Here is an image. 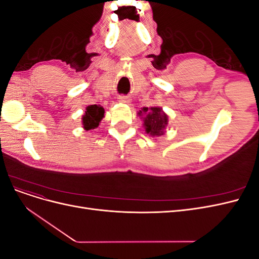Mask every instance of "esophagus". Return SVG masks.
I'll list each match as a JSON object with an SVG mask.
<instances>
[{
  "instance_id": "34e87169",
  "label": "esophagus",
  "mask_w": 259,
  "mask_h": 259,
  "mask_svg": "<svg viewBox=\"0 0 259 259\" xmlns=\"http://www.w3.org/2000/svg\"><path fill=\"white\" fill-rule=\"evenodd\" d=\"M117 99H119V101H120V103H128V98L126 97V96H119V97H117Z\"/></svg>"
}]
</instances>
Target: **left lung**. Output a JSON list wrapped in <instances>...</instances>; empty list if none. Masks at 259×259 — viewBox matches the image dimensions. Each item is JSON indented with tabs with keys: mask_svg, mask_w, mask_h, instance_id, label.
I'll list each match as a JSON object with an SVG mask.
<instances>
[{
	"mask_svg": "<svg viewBox=\"0 0 259 259\" xmlns=\"http://www.w3.org/2000/svg\"><path fill=\"white\" fill-rule=\"evenodd\" d=\"M146 116L144 117V126L146 132L151 136H161L164 134V128L167 125V115L162 111L161 108L152 107L148 111V108L143 109ZM143 112L139 111L138 114Z\"/></svg>",
	"mask_w": 259,
	"mask_h": 259,
	"instance_id": "8db88e82",
	"label": "left lung"
}]
</instances>
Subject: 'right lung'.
I'll return each mask as SVG.
<instances>
[{"instance_id":"right-lung-1","label":"right lung","mask_w":259,"mask_h":259,"mask_svg":"<svg viewBox=\"0 0 259 259\" xmlns=\"http://www.w3.org/2000/svg\"><path fill=\"white\" fill-rule=\"evenodd\" d=\"M105 114V109L100 106L97 105H91L88 108H86L85 114L82 117V124L86 131L92 130V128H96L101 119L104 117Z\"/></svg>"}]
</instances>
